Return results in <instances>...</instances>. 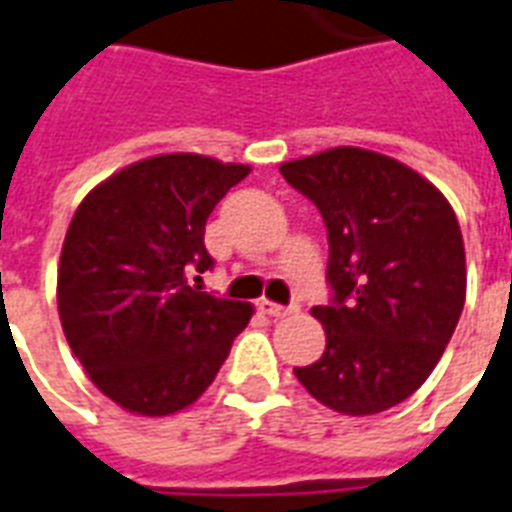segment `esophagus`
Segmentation results:
<instances>
[{"label":"esophagus","instance_id":"obj_1","mask_svg":"<svg viewBox=\"0 0 512 512\" xmlns=\"http://www.w3.org/2000/svg\"><path fill=\"white\" fill-rule=\"evenodd\" d=\"M260 310H263L265 315H270V318H286V315L299 313V305L294 302V305L284 307V305H276V302H270V299H260Z\"/></svg>","mask_w":512,"mask_h":512}]
</instances>
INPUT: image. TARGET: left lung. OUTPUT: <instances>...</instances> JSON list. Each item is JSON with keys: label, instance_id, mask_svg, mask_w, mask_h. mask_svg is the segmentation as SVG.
Returning a JSON list of instances; mask_svg holds the SVG:
<instances>
[{"label": "left lung", "instance_id": "1", "mask_svg": "<svg viewBox=\"0 0 512 512\" xmlns=\"http://www.w3.org/2000/svg\"><path fill=\"white\" fill-rule=\"evenodd\" d=\"M321 213L328 305L313 307L326 352L294 376L344 415L407 400L450 344L465 305V249L450 202L413 168L357 147L281 165Z\"/></svg>", "mask_w": 512, "mask_h": 512}]
</instances>
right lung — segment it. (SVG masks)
I'll list each match as a JSON object with an SVG mask.
<instances>
[{"instance_id": "right-lung-1", "label": "right lung", "mask_w": 512, "mask_h": 512, "mask_svg": "<svg viewBox=\"0 0 512 512\" xmlns=\"http://www.w3.org/2000/svg\"><path fill=\"white\" fill-rule=\"evenodd\" d=\"M247 165L157 155L86 194L57 270L65 339L112 402L170 415L197 402L226 363L252 305L202 292L215 260L205 223Z\"/></svg>"}]
</instances>
